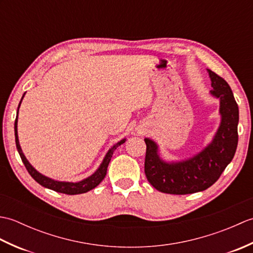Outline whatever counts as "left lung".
I'll list each match as a JSON object with an SVG mask.
<instances>
[{
  "mask_svg": "<svg viewBox=\"0 0 253 253\" xmlns=\"http://www.w3.org/2000/svg\"><path fill=\"white\" fill-rule=\"evenodd\" d=\"M209 71L211 94L219 99L222 122L213 141L189 160L165 163L158 154L157 143L146 138L144 173L155 189L170 195H188L211 187L232 162L238 144L239 111L229 84L217 74Z\"/></svg>",
  "mask_w": 253,
  "mask_h": 253,
  "instance_id": "obj_1",
  "label": "left lung"
}]
</instances>
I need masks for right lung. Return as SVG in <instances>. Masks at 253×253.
I'll list each match as a JSON object with an SVG mask.
<instances>
[{"instance_id": "1", "label": "right lung", "mask_w": 253, "mask_h": 253, "mask_svg": "<svg viewBox=\"0 0 253 253\" xmlns=\"http://www.w3.org/2000/svg\"><path fill=\"white\" fill-rule=\"evenodd\" d=\"M24 98V95H23ZM21 98V100H23ZM21 103V101L19 102V105ZM19 105H18V109H19ZM17 117H18V110H17ZM17 117H16L15 120V141H16V148L18 150V153L21 158V161H23L24 165L26 166L27 170H28V173L30 174V176L34 178L38 184H40L41 186H43L45 188H49L51 190H54L57 192H61V193H65V195H78V193H84L87 192L91 189H93L96 186H98L100 182L104 179V177L106 175V170H107V166H109V163L111 161V158L113 155V152L115 151V149L121 146L122 143L125 142L126 139H123L120 142H117L115 146H113L110 150L109 152L106 153L105 158L103 160V162L100 165V168L96 169V171L94 174L91 175L88 178H85L82 181H78V182H64V181H56V180H53L51 178H47V177L41 175L40 173H38V171L32 168L30 165V163L27 161V159L25 158V155L21 151V148L19 146V141H18V135H17Z\"/></svg>"}]
</instances>
